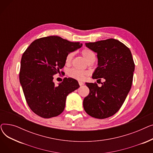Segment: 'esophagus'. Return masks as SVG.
Wrapping results in <instances>:
<instances>
[{
    "label": "esophagus",
    "mask_w": 153,
    "mask_h": 153,
    "mask_svg": "<svg viewBox=\"0 0 153 153\" xmlns=\"http://www.w3.org/2000/svg\"><path fill=\"white\" fill-rule=\"evenodd\" d=\"M79 84L80 85H81H81H84V83H83L82 82H81V81H79Z\"/></svg>",
    "instance_id": "esophagus-1"
}]
</instances>
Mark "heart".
I'll return each mask as SVG.
<instances>
[{"label": "heart", "instance_id": "heart-1", "mask_svg": "<svg viewBox=\"0 0 153 153\" xmlns=\"http://www.w3.org/2000/svg\"><path fill=\"white\" fill-rule=\"evenodd\" d=\"M82 55L84 56V58L85 59V60L89 62L92 59H95V55L94 53L89 49H84L81 51ZM74 56L73 53H69L66 58V64L70 63V62L72 60V57ZM68 76L78 81H82L84 79L85 76L87 75V72L84 71H81L77 70L76 69H71L68 71Z\"/></svg>", "mask_w": 153, "mask_h": 153}]
</instances>
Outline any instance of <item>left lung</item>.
<instances>
[{
	"instance_id": "1",
	"label": "left lung",
	"mask_w": 153,
	"mask_h": 153,
	"mask_svg": "<svg viewBox=\"0 0 153 153\" xmlns=\"http://www.w3.org/2000/svg\"><path fill=\"white\" fill-rule=\"evenodd\" d=\"M86 47L97 54L98 67L92 79L105 80L99 87L87 83L89 94L83 101V107L90 116L99 119L110 117L121 108L133 82L134 63L129 48L117 39L110 38L94 43Z\"/></svg>"
}]
</instances>
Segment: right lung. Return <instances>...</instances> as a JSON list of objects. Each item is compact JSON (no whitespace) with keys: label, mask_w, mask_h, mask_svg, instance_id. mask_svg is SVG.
<instances>
[{"label":"right lung","mask_w":153,"mask_h":153,"mask_svg":"<svg viewBox=\"0 0 153 153\" xmlns=\"http://www.w3.org/2000/svg\"><path fill=\"white\" fill-rule=\"evenodd\" d=\"M82 46L50 36L35 40L23 54L20 82L29 107L37 115L50 118L60 115L68 94L80 87L77 81L71 77H65L56 85L53 76L65 65L66 56Z\"/></svg>","instance_id":"obj_1"}]
</instances>
